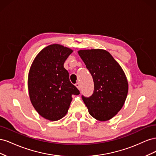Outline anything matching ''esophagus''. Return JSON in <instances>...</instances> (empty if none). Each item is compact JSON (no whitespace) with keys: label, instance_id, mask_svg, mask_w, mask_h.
<instances>
[{"label":"esophagus","instance_id":"34e87169","mask_svg":"<svg viewBox=\"0 0 156 156\" xmlns=\"http://www.w3.org/2000/svg\"><path fill=\"white\" fill-rule=\"evenodd\" d=\"M75 87H76L79 90H81V86H80V84L79 83H77L76 84H75Z\"/></svg>","mask_w":156,"mask_h":156}]
</instances>
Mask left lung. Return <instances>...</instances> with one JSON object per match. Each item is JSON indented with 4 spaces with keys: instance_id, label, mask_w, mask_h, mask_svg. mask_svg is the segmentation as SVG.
<instances>
[{
    "instance_id": "obj_1",
    "label": "left lung",
    "mask_w": 156,
    "mask_h": 156,
    "mask_svg": "<svg viewBox=\"0 0 156 156\" xmlns=\"http://www.w3.org/2000/svg\"><path fill=\"white\" fill-rule=\"evenodd\" d=\"M93 78L94 92L82 99L94 119L107 121L123 107L128 92V83L123 69L108 51L87 49L78 51Z\"/></svg>"
}]
</instances>
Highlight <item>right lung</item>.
Segmentation results:
<instances>
[{
	"label": "right lung",
	"instance_id": "add662e5",
	"mask_svg": "<svg viewBox=\"0 0 156 156\" xmlns=\"http://www.w3.org/2000/svg\"><path fill=\"white\" fill-rule=\"evenodd\" d=\"M72 52L61 45H50L37 54L31 65L28 77L30 99L36 111L47 120L56 121L63 118L72 96L80 94L64 68Z\"/></svg>",
	"mask_w": 156,
	"mask_h": 156
}]
</instances>
